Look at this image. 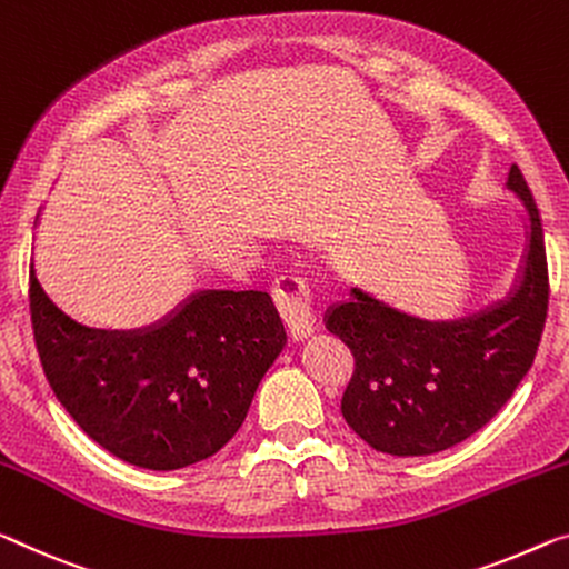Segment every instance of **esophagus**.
<instances>
[{
    "label": "esophagus",
    "mask_w": 569,
    "mask_h": 569,
    "mask_svg": "<svg viewBox=\"0 0 569 569\" xmlns=\"http://www.w3.org/2000/svg\"><path fill=\"white\" fill-rule=\"evenodd\" d=\"M310 287L300 277H279L274 282V302L282 315L292 340H308L315 330L312 308H310Z\"/></svg>",
    "instance_id": "34e87169"
}]
</instances>
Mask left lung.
Instances as JSON below:
<instances>
[{
    "label": "left lung",
    "instance_id": "obj_1",
    "mask_svg": "<svg viewBox=\"0 0 569 569\" xmlns=\"http://www.w3.org/2000/svg\"><path fill=\"white\" fill-rule=\"evenodd\" d=\"M506 188L529 216L521 267L503 300L456 320H425L353 287L328 310V330L356 369L340 412L373 450L432 456L491 422L535 363L547 320L545 231L521 170Z\"/></svg>",
    "mask_w": 569,
    "mask_h": 569
}]
</instances>
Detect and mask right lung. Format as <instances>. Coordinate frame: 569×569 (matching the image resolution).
I'll use <instances>...</instances> for the list:
<instances>
[{
	"label": "right lung",
	"instance_id": "add662e5",
	"mask_svg": "<svg viewBox=\"0 0 569 569\" xmlns=\"http://www.w3.org/2000/svg\"><path fill=\"white\" fill-rule=\"evenodd\" d=\"M34 343L52 391L111 456L178 470L216 456L284 348L272 297L200 290L152 326L86 328L30 272Z\"/></svg>",
	"mask_w": 569,
	"mask_h": 569
}]
</instances>
